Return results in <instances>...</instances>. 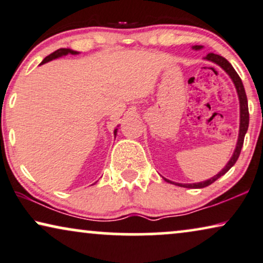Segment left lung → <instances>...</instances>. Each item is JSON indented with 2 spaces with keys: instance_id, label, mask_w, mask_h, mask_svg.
<instances>
[{
  "instance_id": "1",
  "label": "left lung",
  "mask_w": 263,
  "mask_h": 263,
  "mask_svg": "<svg viewBox=\"0 0 263 263\" xmlns=\"http://www.w3.org/2000/svg\"><path fill=\"white\" fill-rule=\"evenodd\" d=\"M203 47L202 45H194L192 49L194 50H201ZM204 60H208V61H212L216 64L218 66H220L223 71H225L227 74L230 76V78L232 79V82L234 84V86H236V90H237V93H238V99H239V115H240V119H239V134H238V141H237V144H236V149H234V152L232 154V156H231V159L229 162L226 163V166L222 168L220 172L216 174V176L212 177L211 179L205 180V181H201V183H194V184H180V183H174V181H171L166 179V178H163L164 180L167 181V183H171V184H174V185H178V186H181V187H186V189H202V187H205L208 186V185H211L214 183L215 180H218L220 177H222L223 174L229 172L231 170V167L233 166L234 163H236V161L238 160V157H239V154H240V150H241V146H243V143H244V137H246V134L248 131V126H249V108H248V99H247V93H246V90H244V86H243V83H241V79L239 78V76L237 74V72L234 71V68L232 67V65L230 64L229 61L226 60L225 58H222V56L220 55H216V54H213V52H209V54L205 56Z\"/></svg>"
}]
</instances>
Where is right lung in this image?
<instances>
[{"label":"right lung","mask_w":263,"mask_h":263,"mask_svg":"<svg viewBox=\"0 0 263 263\" xmlns=\"http://www.w3.org/2000/svg\"><path fill=\"white\" fill-rule=\"evenodd\" d=\"M68 54L77 55V54H79V52H78V51H76V50H72V49H68V48H61V49H58V50H56V51L51 52L50 55H48L47 58H45L44 60L42 61L40 65L47 64V62H49V61L55 60V59H59V58H61V56H66V55H68ZM117 132H118V128H115V129H114V137H115V136H117Z\"/></svg>","instance_id":"add662e5"}]
</instances>
